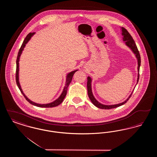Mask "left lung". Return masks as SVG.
<instances>
[{
  "label": "left lung",
  "instance_id": "1",
  "mask_svg": "<svg viewBox=\"0 0 157 157\" xmlns=\"http://www.w3.org/2000/svg\"><path fill=\"white\" fill-rule=\"evenodd\" d=\"M122 29V35L123 36V40L125 41V44L132 50V51L134 52L136 58H137L138 60V71L139 72L140 71V67L141 65V56H140V54L138 51V49L137 48V46L135 43L134 40L133 39L132 37L131 36V35L129 34V33L127 31L126 29H125L124 28L122 27L121 28ZM139 77H140V74L138 73V79H137V83L139 81ZM88 81H87V90H88V97L90 98V100L91 101V102H92V104L94 105L95 106H96L98 108H101V109H112V108H115L117 107L120 106L122 105L125 104L127 101L129 100V99L131 97L132 92L131 93V94L129 95V97L128 98L126 101H125L124 102L120 103L118 104L111 105H103L101 103H99L97 100L95 98L93 95L92 92V87H91V82H92V79L90 78V76L88 77L87 78Z\"/></svg>",
  "mask_w": 157,
  "mask_h": 157
}]
</instances>
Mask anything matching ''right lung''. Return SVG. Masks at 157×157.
I'll return each mask as SVG.
<instances>
[{"label": "right lung", "instance_id": "right-lung-1", "mask_svg": "<svg viewBox=\"0 0 157 157\" xmlns=\"http://www.w3.org/2000/svg\"><path fill=\"white\" fill-rule=\"evenodd\" d=\"M35 32H33V33H29L27 36L26 37H25V39H24L22 45L21 46L19 51V52L17 54V59H16V84L19 88V89L21 90V93L24 96V97L25 98V99L30 103L31 104L35 106H36L38 107H42V108H52V107H55V106H56L60 104L65 97H66L67 95V88L69 86V85L70 84V83L72 81V77H73V75L75 74V72H76L78 70H75L74 71L72 72H71L70 73H69L67 74V80H66V84H65V86L63 88V92L61 94L60 96L56 100H55V101H53L51 103H49V104H36V103H35L33 102H32V101H30L29 99H28V98L26 97V95L23 94V92L22 90L21 87V85H20V83H19V58H20V56H21V55L22 52L26 44L28 42V41L30 39L31 37L35 34Z\"/></svg>", "mask_w": 157, "mask_h": 157}]
</instances>
